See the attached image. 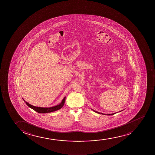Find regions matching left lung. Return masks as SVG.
I'll return each mask as SVG.
<instances>
[{"mask_svg": "<svg viewBox=\"0 0 155 155\" xmlns=\"http://www.w3.org/2000/svg\"><path fill=\"white\" fill-rule=\"evenodd\" d=\"M93 111H94L95 112H96V113H97V114H100V112H99L96 111H95V110H92ZM104 114V115H105V114ZM107 114V116H112V115H113V114Z\"/></svg>", "mask_w": 155, "mask_h": 155, "instance_id": "obj_1", "label": "left lung"}]
</instances>
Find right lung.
I'll list each match as a JSON object with an SVG mask.
<instances>
[{"label": "right lung", "mask_w": 155, "mask_h": 155, "mask_svg": "<svg viewBox=\"0 0 155 155\" xmlns=\"http://www.w3.org/2000/svg\"><path fill=\"white\" fill-rule=\"evenodd\" d=\"M65 99L66 97H64L63 99L62 100V102L58 105H55L54 107H35L34 105L30 104L29 103L27 102L26 101H25L23 99L24 101H25V103L27 104L29 107H31L32 109L35 110V111L37 112L40 114H46V113H50V112H52L55 111H57L58 110L61 109L63 105H64L65 101Z\"/></svg>", "instance_id": "obj_1"}]
</instances>
